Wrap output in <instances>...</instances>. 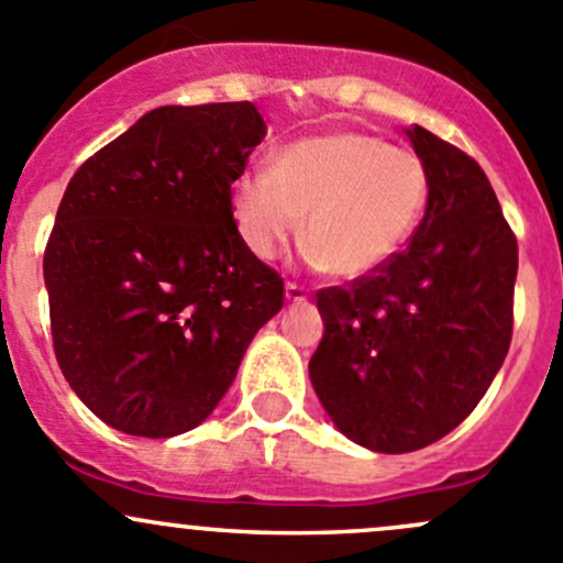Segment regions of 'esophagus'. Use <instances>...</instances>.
Here are the masks:
<instances>
[{
	"label": "esophagus",
	"instance_id": "esophagus-1",
	"mask_svg": "<svg viewBox=\"0 0 563 563\" xmlns=\"http://www.w3.org/2000/svg\"><path fill=\"white\" fill-rule=\"evenodd\" d=\"M284 298H287V303H303V300L309 298V292H306V287H300V284L289 282L287 287H284Z\"/></svg>",
	"mask_w": 563,
	"mask_h": 563
}]
</instances>
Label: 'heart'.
I'll return each mask as SVG.
<instances>
[{"instance_id": "heart-1", "label": "heart", "mask_w": 563, "mask_h": 563, "mask_svg": "<svg viewBox=\"0 0 563 563\" xmlns=\"http://www.w3.org/2000/svg\"><path fill=\"white\" fill-rule=\"evenodd\" d=\"M428 200L420 156L368 132H328L284 146L271 170L233 184V219L257 260H274L303 228L311 263L339 279L385 268Z\"/></svg>"}]
</instances>
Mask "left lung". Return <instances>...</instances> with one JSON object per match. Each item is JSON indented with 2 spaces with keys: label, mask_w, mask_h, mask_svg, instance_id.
<instances>
[{
  "label": "left lung",
  "mask_w": 563,
  "mask_h": 563,
  "mask_svg": "<svg viewBox=\"0 0 563 563\" xmlns=\"http://www.w3.org/2000/svg\"><path fill=\"white\" fill-rule=\"evenodd\" d=\"M428 173L409 246L350 287L317 292L324 333L309 361L333 426L374 453H411L461 426L512 341L518 241L483 167L422 126Z\"/></svg>",
  "instance_id": "1"
}]
</instances>
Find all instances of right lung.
<instances>
[{"label":"right lung","instance_id":"right-lung-1","mask_svg":"<svg viewBox=\"0 0 563 563\" xmlns=\"http://www.w3.org/2000/svg\"><path fill=\"white\" fill-rule=\"evenodd\" d=\"M265 137L252 102L162 106L78 167L43 257L56 361L102 422L167 439L233 385L284 282L241 241L233 187Z\"/></svg>","mask_w":563,"mask_h":563}]
</instances>
